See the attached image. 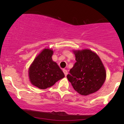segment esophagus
I'll return each instance as SVG.
<instances>
[{"label":"esophagus","instance_id":"obj_1","mask_svg":"<svg viewBox=\"0 0 124 124\" xmlns=\"http://www.w3.org/2000/svg\"><path fill=\"white\" fill-rule=\"evenodd\" d=\"M63 73H64L65 76H67V75L68 74V71H67V70H63Z\"/></svg>","mask_w":124,"mask_h":124}]
</instances>
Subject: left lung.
I'll return each instance as SVG.
<instances>
[{
  "label": "left lung",
  "mask_w": 124,
  "mask_h": 124,
  "mask_svg": "<svg viewBox=\"0 0 124 124\" xmlns=\"http://www.w3.org/2000/svg\"><path fill=\"white\" fill-rule=\"evenodd\" d=\"M76 63L67 78L76 91L88 95L101 88L106 78V71L100 58L89 49L74 50Z\"/></svg>",
  "instance_id": "left-lung-1"
}]
</instances>
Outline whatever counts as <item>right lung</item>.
I'll list each match as a JSON object with an SVG mask.
<instances>
[{
	"label": "right lung",
	"instance_id": "obj_1",
	"mask_svg": "<svg viewBox=\"0 0 124 124\" xmlns=\"http://www.w3.org/2000/svg\"><path fill=\"white\" fill-rule=\"evenodd\" d=\"M53 51L44 49L36 57L29 68V77L33 86L45 89L54 85L65 77L58 65L52 60Z\"/></svg>",
	"mask_w": 124,
	"mask_h": 124
}]
</instances>
